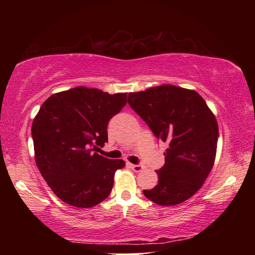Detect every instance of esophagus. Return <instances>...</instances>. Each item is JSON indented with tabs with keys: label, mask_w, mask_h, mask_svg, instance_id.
I'll use <instances>...</instances> for the list:
<instances>
[{
	"label": "esophagus",
	"mask_w": 255,
	"mask_h": 255,
	"mask_svg": "<svg viewBox=\"0 0 255 255\" xmlns=\"http://www.w3.org/2000/svg\"><path fill=\"white\" fill-rule=\"evenodd\" d=\"M131 169L135 171V172H140L141 170L144 169V166L141 165V164H131Z\"/></svg>",
	"instance_id": "1"
}]
</instances>
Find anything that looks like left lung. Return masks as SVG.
Here are the masks:
<instances>
[{"label": "left lung", "instance_id": "8db88e82", "mask_svg": "<svg viewBox=\"0 0 255 255\" xmlns=\"http://www.w3.org/2000/svg\"><path fill=\"white\" fill-rule=\"evenodd\" d=\"M131 109L157 139L167 143L165 164L157 170L158 183L144 196L161 206L189 199L213 169L218 125L206 101L192 90L161 85L129 93Z\"/></svg>", "mask_w": 255, "mask_h": 255}]
</instances>
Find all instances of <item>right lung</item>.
<instances>
[{
    "label": "right lung",
    "mask_w": 255,
    "mask_h": 255,
    "mask_svg": "<svg viewBox=\"0 0 255 255\" xmlns=\"http://www.w3.org/2000/svg\"><path fill=\"white\" fill-rule=\"evenodd\" d=\"M127 93L79 86L53 94L33 119L34 158L60 200L91 208L107 199L123 159L94 153L108 141V123L126 105Z\"/></svg>",
    "instance_id": "obj_1"
}]
</instances>
